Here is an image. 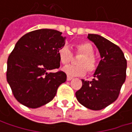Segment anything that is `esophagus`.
<instances>
[{"mask_svg":"<svg viewBox=\"0 0 132 132\" xmlns=\"http://www.w3.org/2000/svg\"><path fill=\"white\" fill-rule=\"evenodd\" d=\"M71 79H72V77H71V76H67V80H68V81H70Z\"/></svg>","mask_w":132,"mask_h":132,"instance_id":"34e87169","label":"esophagus"}]
</instances>
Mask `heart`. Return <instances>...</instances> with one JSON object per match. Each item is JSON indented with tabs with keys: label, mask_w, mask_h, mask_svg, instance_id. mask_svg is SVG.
Wrapping results in <instances>:
<instances>
[{
	"label": "heart",
	"mask_w": 132,
	"mask_h": 132,
	"mask_svg": "<svg viewBox=\"0 0 132 132\" xmlns=\"http://www.w3.org/2000/svg\"><path fill=\"white\" fill-rule=\"evenodd\" d=\"M76 53L82 54L77 60L78 65H71L63 68V71L68 76H83L88 72H92L97 68V60L95 55V50L90 43L81 42L76 45ZM58 57L60 63L63 65L68 64L72 57V53L67 46H62L58 50Z\"/></svg>",
	"instance_id": "1"
}]
</instances>
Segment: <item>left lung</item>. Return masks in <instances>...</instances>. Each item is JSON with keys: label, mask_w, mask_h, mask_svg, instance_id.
I'll return each mask as SVG.
<instances>
[{"label": "left lung", "mask_w": 132, "mask_h": 132, "mask_svg": "<svg viewBox=\"0 0 132 132\" xmlns=\"http://www.w3.org/2000/svg\"><path fill=\"white\" fill-rule=\"evenodd\" d=\"M88 39L98 48L101 60L92 81L82 79V86L76 92L77 100L92 110L105 109L119 97L126 78L127 61L119 46L97 34H88Z\"/></svg>", "instance_id": "8db88e82"}]
</instances>
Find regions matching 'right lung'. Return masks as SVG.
I'll return each instance as SVG.
<instances>
[{"label":"right lung","mask_w":132,"mask_h":132,"mask_svg":"<svg viewBox=\"0 0 132 132\" xmlns=\"http://www.w3.org/2000/svg\"><path fill=\"white\" fill-rule=\"evenodd\" d=\"M62 33L51 29L29 32L18 40L7 60V80L13 96L22 105L37 109L52 101L66 80L58 69V50L65 45Z\"/></svg>","instance_id":"right-lung-1"}]
</instances>
